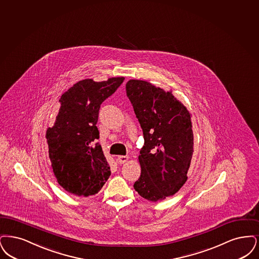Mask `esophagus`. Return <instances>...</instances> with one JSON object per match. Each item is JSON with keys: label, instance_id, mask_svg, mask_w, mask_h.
Here are the masks:
<instances>
[{"label": "esophagus", "instance_id": "obj_1", "mask_svg": "<svg viewBox=\"0 0 259 259\" xmlns=\"http://www.w3.org/2000/svg\"><path fill=\"white\" fill-rule=\"evenodd\" d=\"M127 159H128V157H127V156H119V157L117 158V162H118V163H120V164H122V163L126 162V161H127Z\"/></svg>", "mask_w": 259, "mask_h": 259}]
</instances>
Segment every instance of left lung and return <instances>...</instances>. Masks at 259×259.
I'll use <instances>...</instances> for the list:
<instances>
[{
    "mask_svg": "<svg viewBox=\"0 0 259 259\" xmlns=\"http://www.w3.org/2000/svg\"><path fill=\"white\" fill-rule=\"evenodd\" d=\"M125 91L144 136L138 157L141 175L134 188L149 201L163 200L188 180L193 154L191 114L171 92L147 81L132 79Z\"/></svg>",
    "mask_w": 259,
    "mask_h": 259,
    "instance_id": "obj_1",
    "label": "left lung"
}]
</instances>
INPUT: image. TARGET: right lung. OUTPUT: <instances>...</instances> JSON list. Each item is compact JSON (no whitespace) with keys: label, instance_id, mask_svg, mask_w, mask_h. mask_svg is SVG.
<instances>
[{"label":"right lung","instance_id":"obj_1","mask_svg":"<svg viewBox=\"0 0 259 259\" xmlns=\"http://www.w3.org/2000/svg\"><path fill=\"white\" fill-rule=\"evenodd\" d=\"M124 77L96 82L84 79L65 92L55 124L46 131L48 154L59 185L77 196L98 193L109 178L110 166L97 142L101 104Z\"/></svg>","mask_w":259,"mask_h":259}]
</instances>
